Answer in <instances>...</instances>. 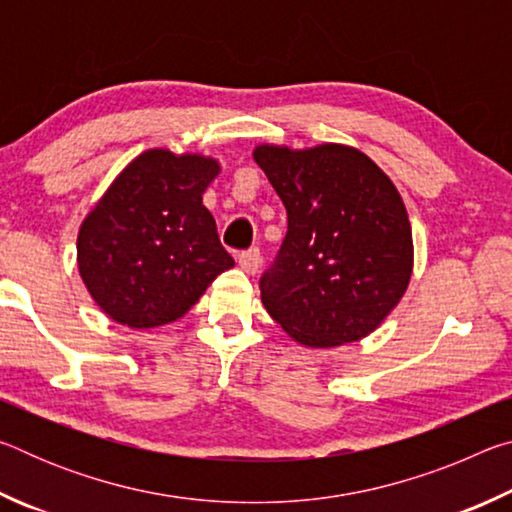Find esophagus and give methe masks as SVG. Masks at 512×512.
Returning a JSON list of instances; mask_svg holds the SVG:
<instances>
[{"instance_id":"obj_1","label":"esophagus","mask_w":512,"mask_h":512,"mask_svg":"<svg viewBox=\"0 0 512 512\" xmlns=\"http://www.w3.org/2000/svg\"><path fill=\"white\" fill-rule=\"evenodd\" d=\"M239 266H241V271H246V273H257V268H259V264H262V255H259V250L257 248H250V250H246V253H241L239 255Z\"/></svg>"}]
</instances>
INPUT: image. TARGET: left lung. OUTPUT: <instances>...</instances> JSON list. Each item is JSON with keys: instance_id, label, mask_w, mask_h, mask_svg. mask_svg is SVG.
I'll use <instances>...</instances> for the list:
<instances>
[{"instance_id": "obj_1", "label": "left lung", "mask_w": 512, "mask_h": 512, "mask_svg": "<svg viewBox=\"0 0 512 512\" xmlns=\"http://www.w3.org/2000/svg\"><path fill=\"white\" fill-rule=\"evenodd\" d=\"M253 158L289 219L275 264L259 280L268 314L307 348L375 332L413 271L409 214L391 178L345 144H262Z\"/></svg>"}]
</instances>
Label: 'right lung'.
Here are the masks:
<instances>
[{
	"label": "right lung",
	"mask_w": 512,
	"mask_h": 512,
	"mask_svg": "<svg viewBox=\"0 0 512 512\" xmlns=\"http://www.w3.org/2000/svg\"><path fill=\"white\" fill-rule=\"evenodd\" d=\"M219 162L149 149L112 180L76 241L79 273L115 323L149 329L192 309L216 275L235 266L203 192Z\"/></svg>",
	"instance_id": "add662e5"
}]
</instances>
